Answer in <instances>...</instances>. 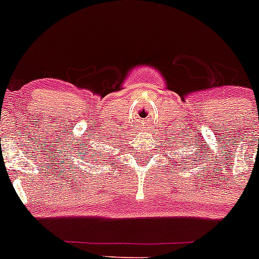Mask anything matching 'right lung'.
Returning a JSON list of instances; mask_svg holds the SVG:
<instances>
[{"label": "right lung", "mask_w": 259, "mask_h": 259, "mask_svg": "<svg viewBox=\"0 0 259 259\" xmlns=\"http://www.w3.org/2000/svg\"><path fill=\"white\" fill-rule=\"evenodd\" d=\"M92 157H93V154H92Z\"/></svg>", "instance_id": "add662e5"}]
</instances>
